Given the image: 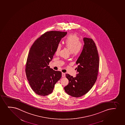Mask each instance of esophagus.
<instances>
[{"mask_svg":"<svg viewBox=\"0 0 125 125\" xmlns=\"http://www.w3.org/2000/svg\"><path fill=\"white\" fill-rule=\"evenodd\" d=\"M62 77H65V73H62Z\"/></svg>","mask_w":125,"mask_h":125,"instance_id":"1","label":"esophagus"}]
</instances>
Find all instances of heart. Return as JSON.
<instances>
[{
  "mask_svg": "<svg viewBox=\"0 0 125 125\" xmlns=\"http://www.w3.org/2000/svg\"><path fill=\"white\" fill-rule=\"evenodd\" d=\"M65 47L67 48L73 56H77L82 52L83 45L80 41V38L76 34H71L66 37L64 42ZM61 46L58 45L55 50V54L58 55L60 52Z\"/></svg>",
  "mask_w": 125,
  "mask_h": 125,
  "instance_id": "1",
  "label": "heart"
}]
</instances>
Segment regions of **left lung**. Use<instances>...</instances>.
<instances>
[{"mask_svg": "<svg viewBox=\"0 0 125 125\" xmlns=\"http://www.w3.org/2000/svg\"><path fill=\"white\" fill-rule=\"evenodd\" d=\"M84 45L81 53L76 61L78 74L73 78L66 74L69 83L65 87L66 93L74 97L86 94L94 85L99 70V58L96 45L92 39L84 37Z\"/></svg>", "mask_w": 125, "mask_h": 125, "instance_id": "1", "label": "left lung"}]
</instances>
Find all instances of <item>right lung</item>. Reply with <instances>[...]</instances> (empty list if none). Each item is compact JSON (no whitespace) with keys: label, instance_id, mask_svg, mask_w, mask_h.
Here are the masks:
<instances>
[{"label":"right lung","instance_id":"1","mask_svg":"<svg viewBox=\"0 0 125 125\" xmlns=\"http://www.w3.org/2000/svg\"><path fill=\"white\" fill-rule=\"evenodd\" d=\"M67 32L51 31L42 34L30 48L26 64L25 73L31 87L37 95L46 96L52 93L62 73L48 66L56 47Z\"/></svg>","mask_w":125,"mask_h":125}]
</instances>
